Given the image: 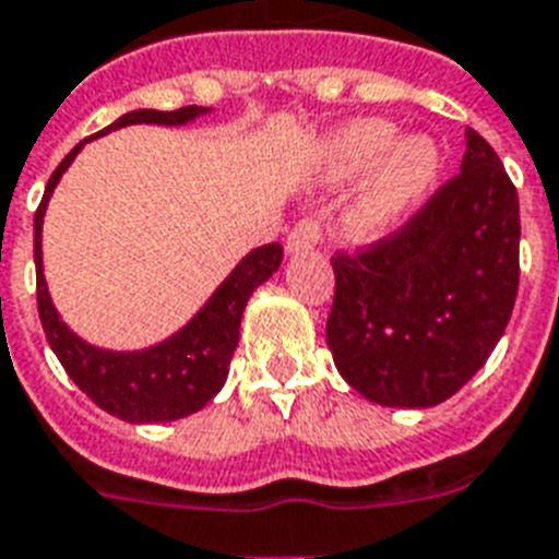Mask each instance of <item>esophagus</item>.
I'll return each mask as SVG.
<instances>
[{"label": "esophagus", "mask_w": 559, "mask_h": 559, "mask_svg": "<svg viewBox=\"0 0 559 559\" xmlns=\"http://www.w3.org/2000/svg\"><path fill=\"white\" fill-rule=\"evenodd\" d=\"M322 239V219L320 216H306V219H299L294 228H290L288 239H285V246H288L290 253L297 251H308Z\"/></svg>", "instance_id": "esophagus-1"}]
</instances>
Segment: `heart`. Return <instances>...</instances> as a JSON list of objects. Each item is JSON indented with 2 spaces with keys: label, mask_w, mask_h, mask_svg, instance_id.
<instances>
[{
  "label": "heart",
  "mask_w": 559,
  "mask_h": 559,
  "mask_svg": "<svg viewBox=\"0 0 559 559\" xmlns=\"http://www.w3.org/2000/svg\"><path fill=\"white\" fill-rule=\"evenodd\" d=\"M322 163L331 179H352L378 165L348 214V230L368 239L389 230L428 191L440 170V151L428 136L396 140L389 119H357L325 142Z\"/></svg>",
  "instance_id": "1"
}]
</instances>
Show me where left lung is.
<instances>
[{"instance_id":"left-lung-1","label":"left lung","mask_w":559,"mask_h":559,"mask_svg":"<svg viewBox=\"0 0 559 559\" xmlns=\"http://www.w3.org/2000/svg\"><path fill=\"white\" fill-rule=\"evenodd\" d=\"M460 174L403 225L331 257L334 362L380 405L428 408L483 368L520 285V202L500 156L465 131Z\"/></svg>"}]
</instances>
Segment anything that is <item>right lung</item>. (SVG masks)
Listing matches in <instances>:
<instances>
[{
  "label": "right lung",
  "mask_w": 559,
  "mask_h": 559,
  "mask_svg": "<svg viewBox=\"0 0 559 559\" xmlns=\"http://www.w3.org/2000/svg\"><path fill=\"white\" fill-rule=\"evenodd\" d=\"M197 114H205V108L186 105L177 110H131L94 136L136 122L182 124ZM80 147L82 142L50 174L45 197L34 216L36 308H39L41 329H45L50 348L68 377L108 414L124 419V423H168V419L188 417V414L200 412L202 405L223 389L230 357L237 348L239 320H242L248 297L257 285L265 283L280 269L283 246L269 242V246L248 253L246 260L230 271L228 280L216 288L214 297L207 299L205 308L165 343L133 354L99 352L94 345L82 343L80 336L68 331V325L59 320L50 306L45 276H41V216H45V205H48L62 170L73 163Z\"/></svg>",
  "instance_id": "right-lung-1"
}]
</instances>
